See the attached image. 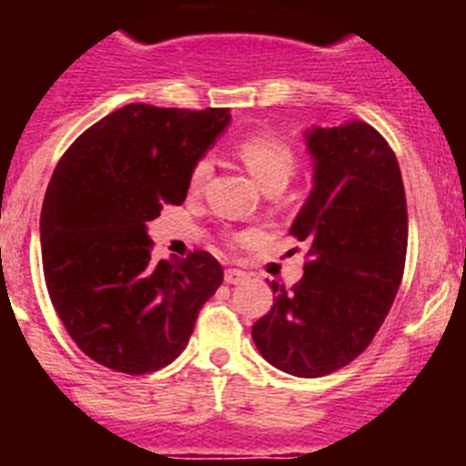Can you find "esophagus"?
I'll return each mask as SVG.
<instances>
[{
    "instance_id": "34e87169",
    "label": "esophagus",
    "mask_w": 466,
    "mask_h": 466,
    "mask_svg": "<svg viewBox=\"0 0 466 466\" xmlns=\"http://www.w3.org/2000/svg\"><path fill=\"white\" fill-rule=\"evenodd\" d=\"M224 279H226V284H242L247 279V273L240 268H226Z\"/></svg>"
}]
</instances>
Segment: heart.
Here are the masks:
<instances>
[{
    "mask_svg": "<svg viewBox=\"0 0 466 466\" xmlns=\"http://www.w3.org/2000/svg\"><path fill=\"white\" fill-rule=\"evenodd\" d=\"M238 156L263 188L287 187V182L296 172V163H299L296 151L291 149L289 144L268 133L247 135L245 139H240L238 142ZM209 175H212V158L200 156L191 166V172H188L191 191H200L209 179ZM247 240H252V233H236L233 236L236 245H245Z\"/></svg>",
    "mask_w": 466,
    "mask_h": 466,
    "instance_id": "1",
    "label": "heart"
}]
</instances>
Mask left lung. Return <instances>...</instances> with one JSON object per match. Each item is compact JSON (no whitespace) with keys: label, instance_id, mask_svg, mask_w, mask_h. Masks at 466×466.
Returning a JSON list of instances; mask_svg holds the SVG:
<instances>
[{"label":"left lung","instance_id":"left-lung-1","mask_svg":"<svg viewBox=\"0 0 466 466\" xmlns=\"http://www.w3.org/2000/svg\"><path fill=\"white\" fill-rule=\"evenodd\" d=\"M315 187L291 224L306 245L294 287L252 327L263 360L299 378L339 371L371 345L399 291L409 212L397 156L364 121L308 133Z\"/></svg>","mask_w":466,"mask_h":466}]
</instances>
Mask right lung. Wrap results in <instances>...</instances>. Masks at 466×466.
<instances>
[{
  "mask_svg": "<svg viewBox=\"0 0 466 466\" xmlns=\"http://www.w3.org/2000/svg\"><path fill=\"white\" fill-rule=\"evenodd\" d=\"M228 109L127 105L65 151L41 208L51 303L84 355L144 376L182 355L224 268L203 249L154 261L147 221L182 205L191 166L228 126Z\"/></svg>",
  "mask_w": 466,
  "mask_h": 466,
  "instance_id": "add662e5",
  "label": "right lung"
}]
</instances>
